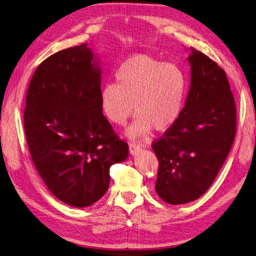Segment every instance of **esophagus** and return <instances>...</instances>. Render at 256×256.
I'll list each match as a JSON object with an SVG mask.
<instances>
[{"instance_id":"obj_1","label":"esophagus","mask_w":256,"mask_h":256,"mask_svg":"<svg viewBox=\"0 0 256 256\" xmlns=\"http://www.w3.org/2000/svg\"><path fill=\"white\" fill-rule=\"evenodd\" d=\"M128 148H130V152L134 154H136L138 151L141 150V146L136 144V142H131V144H128Z\"/></svg>"}]
</instances>
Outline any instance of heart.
I'll return each instance as SVG.
<instances>
[{
  "label": "heart",
  "instance_id": "obj_1",
  "mask_svg": "<svg viewBox=\"0 0 256 256\" xmlns=\"http://www.w3.org/2000/svg\"><path fill=\"white\" fill-rule=\"evenodd\" d=\"M188 90V78L180 66L136 54L118 68L115 84L102 89V112L115 125H124L136 112L138 118L128 136L146 138L152 128L164 132L174 126L183 112Z\"/></svg>",
  "mask_w": 256,
  "mask_h": 256
}]
</instances>
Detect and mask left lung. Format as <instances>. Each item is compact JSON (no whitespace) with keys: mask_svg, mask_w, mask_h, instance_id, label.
<instances>
[{"mask_svg":"<svg viewBox=\"0 0 256 256\" xmlns=\"http://www.w3.org/2000/svg\"><path fill=\"white\" fill-rule=\"evenodd\" d=\"M190 88L180 120L152 142L156 190L170 204L196 200L214 183L236 134V105L226 73L190 47Z\"/></svg>","mask_w":256,"mask_h":256,"instance_id":"8db88e82","label":"left lung"}]
</instances>
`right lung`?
<instances>
[{"label": "right lung", "instance_id": "1", "mask_svg": "<svg viewBox=\"0 0 256 256\" xmlns=\"http://www.w3.org/2000/svg\"><path fill=\"white\" fill-rule=\"evenodd\" d=\"M86 44L60 50L30 80L24 128L37 172L68 206H92L106 193L112 164L128 158V146L100 107V70Z\"/></svg>", "mask_w": 256, "mask_h": 256}]
</instances>
